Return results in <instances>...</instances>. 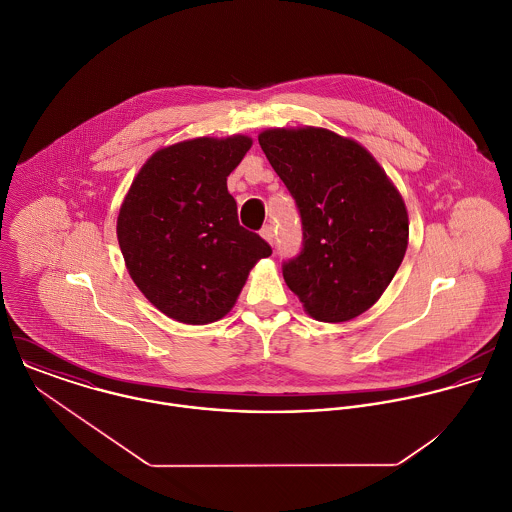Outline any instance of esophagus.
<instances>
[{
	"label": "esophagus",
	"mask_w": 512,
	"mask_h": 512,
	"mask_svg": "<svg viewBox=\"0 0 512 512\" xmlns=\"http://www.w3.org/2000/svg\"><path fill=\"white\" fill-rule=\"evenodd\" d=\"M260 236L268 242V244H274V228L268 224V226H264L262 230H260Z\"/></svg>",
	"instance_id": "34e87169"
}]
</instances>
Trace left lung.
<instances>
[{"label":"left lung","mask_w":512,"mask_h":512,"mask_svg":"<svg viewBox=\"0 0 512 512\" xmlns=\"http://www.w3.org/2000/svg\"><path fill=\"white\" fill-rule=\"evenodd\" d=\"M303 224L301 254L284 280L309 317L345 323L370 309L408 248L396 185L359 142L327 128H268L258 136Z\"/></svg>","instance_id":"8db88e82"}]
</instances>
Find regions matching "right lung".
Here are the masks:
<instances>
[{
	"label": "right lung",
	"mask_w": 512,
	"mask_h": 512,
	"mask_svg": "<svg viewBox=\"0 0 512 512\" xmlns=\"http://www.w3.org/2000/svg\"><path fill=\"white\" fill-rule=\"evenodd\" d=\"M252 138H193L147 157L118 213L126 268L147 301L187 325L222 319L272 248L238 224L226 177Z\"/></svg>",
	"instance_id": "1"
}]
</instances>
